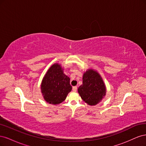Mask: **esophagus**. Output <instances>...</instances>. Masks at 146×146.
I'll use <instances>...</instances> for the list:
<instances>
[{
  "instance_id": "1",
  "label": "esophagus",
  "mask_w": 146,
  "mask_h": 146,
  "mask_svg": "<svg viewBox=\"0 0 146 146\" xmlns=\"http://www.w3.org/2000/svg\"><path fill=\"white\" fill-rule=\"evenodd\" d=\"M77 86H73V87H72V90H73V91L76 92V91H77Z\"/></svg>"
}]
</instances>
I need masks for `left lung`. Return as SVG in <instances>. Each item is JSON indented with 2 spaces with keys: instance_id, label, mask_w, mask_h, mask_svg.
<instances>
[{
  "instance_id": "left-lung-1",
  "label": "left lung",
  "mask_w": 146,
  "mask_h": 146,
  "mask_svg": "<svg viewBox=\"0 0 146 146\" xmlns=\"http://www.w3.org/2000/svg\"><path fill=\"white\" fill-rule=\"evenodd\" d=\"M83 83L78 88V92L88 105L93 106L100 103L106 95L107 88L99 73L88 69L83 75Z\"/></svg>"
}]
</instances>
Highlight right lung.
<instances>
[{
    "label": "right lung",
    "mask_w": 146,
    "mask_h": 146,
    "mask_svg": "<svg viewBox=\"0 0 146 146\" xmlns=\"http://www.w3.org/2000/svg\"><path fill=\"white\" fill-rule=\"evenodd\" d=\"M63 70L60 64L54 63L42 78L41 91L44 99L48 104L58 105L63 102L72 90L70 78L64 74Z\"/></svg>",
    "instance_id": "1"
}]
</instances>
